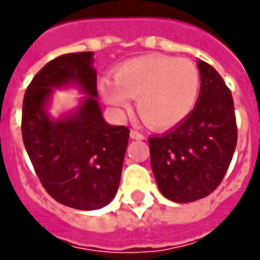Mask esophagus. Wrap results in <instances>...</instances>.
Listing matches in <instances>:
<instances>
[{"mask_svg": "<svg viewBox=\"0 0 260 260\" xmlns=\"http://www.w3.org/2000/svg\"><path fill=\"white\" fill-rule=\"evenodd\" d=\"M130 137L133 139V140H144L146 139V136L140 132H137V130H132L130 132Z\"/></svg>", "mask_w": 260, "mask_h": 260, "instance_id": "34e87169", "label": "esophagus"}]
</instances>
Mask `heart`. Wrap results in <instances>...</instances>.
<instances>
[{
	"mask_svg": "<svg viewBox=\"0 0 260 260\" xmlns=\"http://www.w3.org/2000/svg\"><path fill=\"white\" fill-rule=\"evenodd\" d=\"M114 82L102 80L100 94L116 110L128 106V98L144 123L170 128L187 119L198 102L201 73L192 60L147 55L127 60L113 73Z\"/></svg>",
	"mask_w": 260,
	"mask_h": 260,
	"instance_id": "obj_1",
	"label": "heart"
}]
</instances>
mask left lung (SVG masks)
<instances>
[{"instance_id":"obj_1","label":"left lung","mask_w":260,"mask_h":260,"mask_svg":"<svg viewBox=\"0 0 260 260\" xmlns=\"http://www.w3.org/2000/svg\"><path fill=\"white\" fill-rule=\"evenodd\" d=\"M201 90L192 113L166 134L148 139L150 160L161 194L192 202L221 184L235 151L234 99L221 75L198 62Z\"/></svg>"}]
</instances>
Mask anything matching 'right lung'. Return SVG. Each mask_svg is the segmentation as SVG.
<instances>
[{"label":"right lung","instance_id":"right-lung-1","mask_svg":"<svg viewBox=\"0 0 260 260\" xmlns=\"http://www.w3.org/2000/svg\"><path fill=\"white\" fill-rule=\"evenodd\" d=\"M92 52L66 53L35 75L22 105V140L39 181L55 201L83 211L103 208L117 192L126 154V126L107 124L96 100ZM78 84L88 94L75 112L52 120L51 89Z\"/></svg>","mask_w":260,"mask_h":260}]
</instances>
